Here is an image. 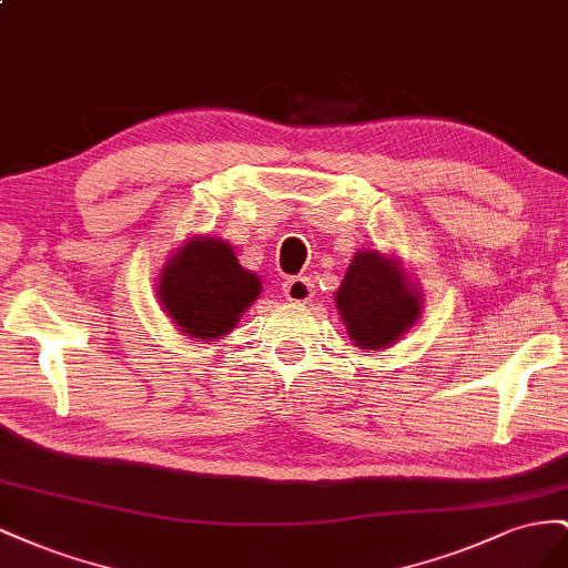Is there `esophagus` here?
Instances as JSON below:
<instances>
[{"label":"esophagus","instance_id":"esophagus-1","mask_svg":"<svg viewBox=\"0 0 568 568\" xmlns=\"http://www.w3.org/2000/svg\"><path fill=\"white\" fill-rule=\"evenodd\" d=\"M312 287H314V283L306 278V275H293V278H287L283 283V293L290 302L304 304V302H310L312 295H314Z\"/></svg>","mask_w":568,"mask_h":568}]
</instances>
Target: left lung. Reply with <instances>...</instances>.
<instances>
[{
    "mask_svg": "<svg viewBox=\"0 0 568 568\" xmlns=\"http://www.w3.org/2000/svg\"><path fill=\"white\" fill-rule=\"evenodd\" d=\"M335 302L347 335L364 349L390 347L420 314L416 287L378 252H356Z\"/></svg>",
    "mask_w": 568,
    "mask_h": 568,
    "instance_id": "1",
    "label": "left lung"
}]
</instances>
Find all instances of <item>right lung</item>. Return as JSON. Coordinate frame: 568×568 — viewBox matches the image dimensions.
Returning <instances> with one entry per match:
<instances>
[{"label": "right lung", "instance_id": "1", "mask_svg": "<svg viewBox=\"0 0 568 568\" xmlns=\"http://www.w3.org/2000/svg\"><path fill=\"white\" fill-rule=\"evenodd\" d=\"M262 293L252 271H245L221 240H190L161 275L159 297L171 318L192 337L214 339L237 326L242 312Z\"/></svg>", "mask_w": 568, "mask_h": 568}]
</instances>
